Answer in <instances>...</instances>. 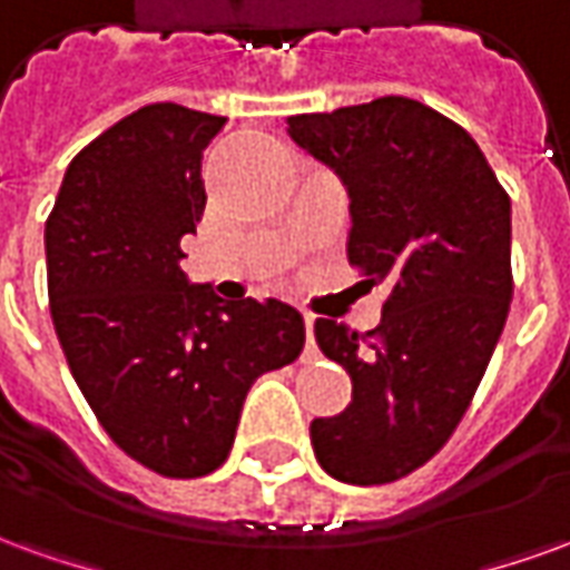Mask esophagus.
Returning <instances> with one entry per match:
<instances>
[{
	"label": "esophagus",
	"mask_w": 570,
	"mask_h": 570,
	"mask_svg": "<svg viewBox=\"0 0 570 570\" xmlns=\"http://www.w3.org/2000/svg\"><path fill=\"white\" fill-rule=\"evenodd\" d=\"M302 321H305V338H308V347H311V342H314V321H317V314L302 311Z\"/></svg>",
	"instance_id": "obj_1"
}]
</instances>
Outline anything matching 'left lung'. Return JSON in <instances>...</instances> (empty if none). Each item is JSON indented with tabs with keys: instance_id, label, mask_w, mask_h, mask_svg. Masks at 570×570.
I'll return each mask as SVG.
<instances>
[{
	"instance_id": "left-lung-1",
	"label": "left lung",
	"mask_w": 570,
	"mask_h": 570,
	"mask_svg": "<svg viewBox=\"0 0 570 570\" xmlns=\"http://www.w3.org/2000/svg\"><path fill=\"white\" fill-rule=\"evenodd\" d=\"M286 125L345 183L347 262L387 284L372 333L314 323L354 391L345 412L311 421V442L338 482L384 485L440 452L485 375L513 298L510 198L476 140L409 97Z\"/></svg>"
}]
</instances>
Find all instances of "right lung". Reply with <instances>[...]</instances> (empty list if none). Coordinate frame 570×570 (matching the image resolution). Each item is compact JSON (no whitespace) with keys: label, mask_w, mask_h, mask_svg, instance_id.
Returning <instances> with one entry per match:
<instances>
[{"label":"right lung","mask_w":570,"mask_h":570,"mask_svg":"<svg viewBox=\"0 0 570 570\" xmlns=\"http://www.w3.org/2000/svg\"><path fill=\"white\" fill-rule=\"evenodd\" d=\"M223 128V116L142 106L72 158L45 223L69 372L118 449L170 479L223 464L253 382L305 345L293 305L223 302L179 268L207 204L200 158Z\"/></svg>","instance_id":"1"}]
</instances>
